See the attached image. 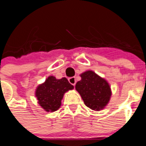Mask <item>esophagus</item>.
<instances>
[{"label":"esophagus","mask_w":146,"mask_h":146,"mask_svg":"<svg viewBox=\"0 0 146 146\" xmlns=\"http://www.w3.org/2000/svg\"><path fill=\"white\" fill-rule=\"evenodd\" d=\"M69 82H70L71 84L72 85V86H75L76 84V79L75 77H70V78H69Z\"/></svg>","instance_id":"esophagus-1"}]
</instances>
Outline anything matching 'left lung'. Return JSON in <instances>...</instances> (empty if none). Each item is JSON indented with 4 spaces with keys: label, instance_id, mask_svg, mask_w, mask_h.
Wrapping results in <instances>:
<instances>
[{
    "label": "left lung",
    "instance_id": "left-lung-1",
    "mask_svg": "<svg viewBox=\"0 0 146 146\" xmlns=\"http://www.w3.org/2000/svg\"><path fill=\"white\" fill-rule=\"evenodd\" d=\"M80 77L81 80L77 82L75 88L85 104L94 110L104 109L112 94L109 83L93 71H86Z\"/></svg>",
    "mask_w": 146,
    "mask_h": 146
}]
</instances>
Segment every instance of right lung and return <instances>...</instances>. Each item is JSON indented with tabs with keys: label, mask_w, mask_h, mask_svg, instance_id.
I'll return each mask as SVG.
<instances>
[{
	"label": "right lung",
	"mask_w": 146,
	"mask_h": 146,
	"mask_svg": "<svg viewBox=\"0 0 146 146\" xmlns=\"http://www.w3.org/2000/svg\"><path fill=\"white\" fill-rule=\"evenodd\" d=\"M73 88L74 86L66 77L58 80L50 76L44 83L37 87L35 95L38 103L45 111L54 112L60 108L64 94Z\"/></svg>",
	"instance_id": "right-lung-1"
}]
</instances>
